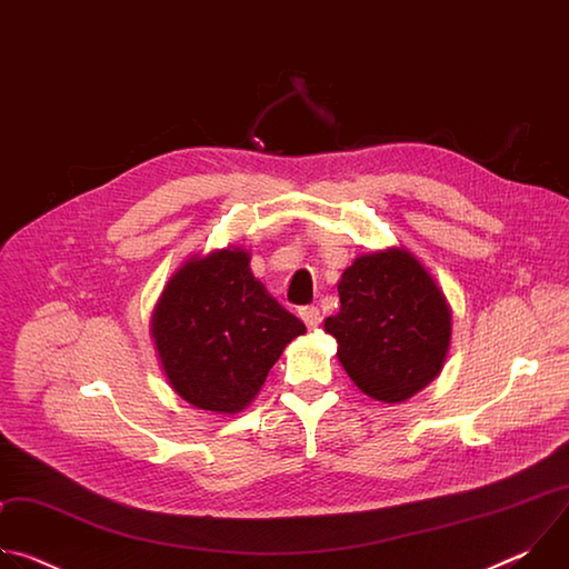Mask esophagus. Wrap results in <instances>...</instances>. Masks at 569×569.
Returning a JSON list of instances; mask_svg holds the SVG:
<instances>
[{"mask_svg":"<svg viewBox=\"0 0 569 569\" xmlns=\"http://www.w3.org/2000/svg\"><path fill=\"white\" fill-rule=\"evenodd\" d=\"M299 317L303 319V323L308 329H315L317 323H319V308L317 306H303V308H299Z\"/></svg>","mask_w":569,"mask_h":569,"instance_id":"obj_1","label":"esophagus"}]
</instances>
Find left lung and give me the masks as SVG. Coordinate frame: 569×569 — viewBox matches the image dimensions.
I'll list each match as a JSON object with an SVG mask.
<instances>
[{"mask_svg": "<svg viewBox=\"0 0 569 569\" xmlns=\"http://www.w3.org/2000/svg\"><path fill=\"white\" fill-rule=\"evenodd\" d=\"M340 310L323 329L356 387L402 402L430 385L448 356L452 315L428 270L402 248L365 254L342 272Z\"/></svg>", "mask_w": 569, "mask_h": 569, "instance_id": "left-lung-1", "label": "left lung"}]
</instances>
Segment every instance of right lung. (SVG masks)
I'll return each mask as SVG.
<instances>
[{
  "label": "right lung",
  "mask_w": 569,
  "mask_h": 569,
  "mask_svg": "<svg viewBox=\"0 0 569 569\" xmlns=\"http://www.w3.org/2000/svg\"><path fill=\"white\" fill-rule=\"evenodd\" d=\"M150 331L178 396L200 410L236 415L306 327L252 274L250 254L227 248L189 259L171 277Z\"/></svg>",
  "instance_id": "obj_1"
}]
</instances>
